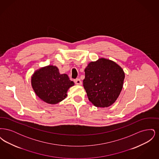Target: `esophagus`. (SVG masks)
Returning a JSON list of instances; mask_svg holds the SVG:
<instances>
[{
    "instance_id": "34e87169",
    "label": "esophagus",
    "mask_w": 159,
    "mask_h": 159,
    "mask_svg": "<svg viewBox=\"0 0 159 159\" xmlns=\"http://www.w3.org/2000/svg\"><path fill=\"white\" fill-rule=\"evenodd\" d=\"M74 82H75V83H76L77 85H81L82 84V81L79 79H76L74 80Z\"/></svg>"
}]
</instances>
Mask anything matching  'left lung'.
Instances as JSON below:
<instances>
[{
	"instance_id": "obj_1",
	"label": "left lung",
	"mask_w": 159,
	"mask_h": 159,
	"mask_svg": "<svg viewBox=\"0 0 159 159\" xmlns=\"http://www.w3.org/2000/svg\"><path fill=\"white\" fill-rule=\"evenodd\" d=\"M83 86L89 101L97 107L111 106L123 88L125 73L117 64L106 58L91 62L84 70Z\"/></svg>"
}]
</instances>
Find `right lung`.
Wrapping results in <instances>:
<instances>
[{"label":"right lung","instance_id":"add662e5","mask_svg":"<svg viewBox=\"0 0 159 159\" xmlns=\"http://www.w3.org/2000/svg\"><path fill=\"white\" fill-rule=\"evenodd\" d=\"M31 82L39 98L50 104H56L64 100L67 96L68 89L75 85L67 75H61L58 68L53 66L36 70L31 77Z\"/></svg>","mask_w":159,"mask_h":159}]
</instances>
